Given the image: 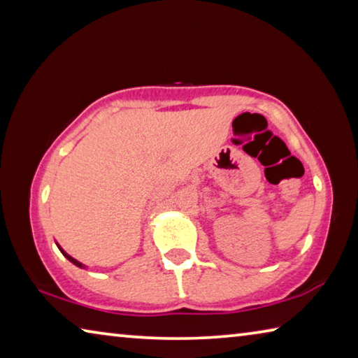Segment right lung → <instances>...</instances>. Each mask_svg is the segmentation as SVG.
Returning a JSON list of instances; mask_svg holds the SVG:
<instances>
[{"instance_id": "right-lung-1", "label": "right lung", "mask_w": 358, "mask_h": 358, "mask_svg": "<svg viewBox=\"0 0 358 358\" xmlns=\"http://www.w3.org/2000/svg\"><path fill=\"white\" fill-rule=\"evenodd\" d=\"M57 246H58V245H57ZM58 248H59V251H62V252H63V256H64L66 259H68V260H69V262H72V264H74V265H77V266H80V268H83V266H85V265H83L82 262H78V260H76L74 257H71L68 252H64V251L62 250V246H58Z\"/></svg>"}]
</instances>
